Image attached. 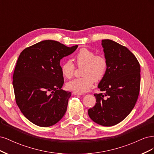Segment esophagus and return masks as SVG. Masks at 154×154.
I'll use <instances>...</instances> for the list:
<instances>
[{"instance_id":"34e87169","label":"esophagus","mask_w":154,"mask_h":154,"mask_svg":"<svg viewBox=\"0 0 154 154\" xmlns=\"http://www.w3.org/2000/svg\"><path fill=\"white\" fill-rule=\"evenodd\" d=\"M72 94H74V95H76V96H81V95H82V94H81V93H78V92H73Z\"/></svg>"}]
</instances>
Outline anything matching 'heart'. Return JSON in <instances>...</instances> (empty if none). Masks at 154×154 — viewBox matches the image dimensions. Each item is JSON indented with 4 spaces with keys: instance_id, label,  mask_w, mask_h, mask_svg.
<instances>
[{
    "instance_id": "heart-1",
    "label": "heart",
    "mask_w": 154,
    "mask_h": 154,
    "mask_svg": "<svg viewBox=\"0 0 154 154\" xmlns=\"http://www.w3.org/2000/svg\"><path fill=\"white\" fill-rule=\"evenodd\" d=\"M75 60L78 66H83L81 78H74L67 83L68 90L78 93L89 91L94 83L101 80L108 68V62L103 55L96 54L94 51L83 48L76 54ZM62 75L66 78H71L74 74V66L71 60H67L61 65Z\"/></svg>"
}]
</instances>
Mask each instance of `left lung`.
<instances>
[{
	"instance_id": "8db88e82",
	"label": "left lung",
	"mask_w": 154,
	"mask_h": 154,
	"mask_svg": "<svg viewBox=\"0 0 154 154\" xmlns=\"http://www.w3.org/2000/svg\"><path fill=\"white\" fill-rule=\"evenodd\" d=\"M108 68L98 87L105 94H95L96 103L88 110L93 122L105 127L120 123L131 112L140 89V65L125 46L109 39L102 40Z\"/></svg>"
}]
</instances>
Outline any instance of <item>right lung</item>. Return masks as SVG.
Returning a JSON list of instances; mask_svg holds the SVG:
<instances>
[{
	"mask_svg": "<svg viewBox=\"0 0 154 154\" xmlns=\"http://www.w3.org/2000/svg\"><path fill=\"white\" fill-rule=\"evenodd\" d=\"M77 48L48 40L22 51L14 71L13 86L18 106L31 123L50 127L66 114L71 92L61 89L63 77L60 62Z\"/></svg>",
	"mask_w": 154,
	"mask_h": 154,
	"instance_id": "obj_1",
	"label": "right lung"
}]
</instances>
